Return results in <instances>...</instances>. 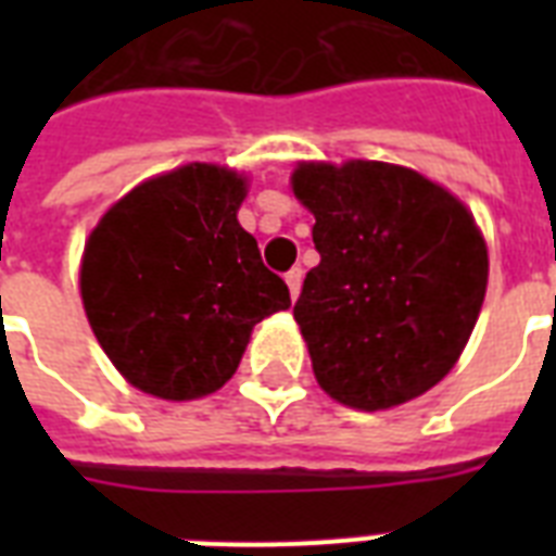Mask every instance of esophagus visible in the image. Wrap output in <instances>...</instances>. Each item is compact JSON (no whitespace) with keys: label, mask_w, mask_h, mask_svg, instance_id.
<instances>
[{"label":"esophagus","mask_w":556,"mask_h":556,"mask_svg":"<svg viewBox=\"0 0 556 556\" xmlns=\"http://www.w3.org/2000/svg\"><path fill=\"white\" fill-rule=\"evenodd\" d=\"M286 282H288V291H291V300H296V296H300V286H303V270L300 268L288 270Z\"/></svg>","instance_id":"esophagus-1"}]
</instances>
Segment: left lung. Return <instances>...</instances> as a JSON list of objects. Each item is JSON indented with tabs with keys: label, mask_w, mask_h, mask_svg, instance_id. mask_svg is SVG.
<instances>
[{
	"label": "left lung",
	"mask_w": 556,
	"mask_h": 556,
	"mask_svg": "<svg viewBox=\"0 0 556 556\" xmlns=\"http://www.w3.org/2000/svg\"><path fill=\"white\" fill-rule=\"evenodd\" d=\"M291 190L320 253L294 305L320 389L361 413L424 395L482 312L488 244L473 213L387 161H296Z\"/></svg>",
	"instance_id": "8db88e82"
}]
</instances>
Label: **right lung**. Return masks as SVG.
Instances as JSON below:
<instances>
[{
	"instance_id": "add662e5",
	"label": "right lung",
	"mask_w": 556,
	"mask_h": 556,
	"mask_svg": "<svg viewBox=\"0 0 556 556\" xmlns=\"http://www.w3.org/2000/svg\"><path fill=\"white\" fill-rule=\"evenodd\" d=\"M244 195V173L192 161L132 187L91 227L83 308L109 361L147 395L222 389L253 326L291 305L236 218Z\"/></svg>"
}]
</instances>
